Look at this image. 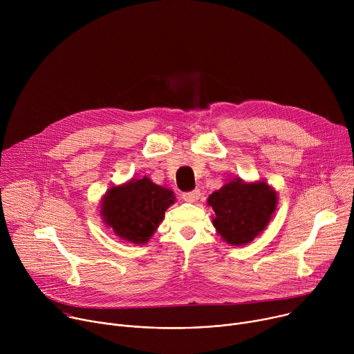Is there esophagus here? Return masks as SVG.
I'll list each match as a JSON object with an SVG mask.
<instances>
[{"instance_id": "esophagus-1", "label": "esophagus", "mask_w": 354, "mask_h": 354, "mask_svg": "<svg viewBox=\"0 0 354 354\" xmlns=\"http://www.w3.org/2000/svg\"><path fill=\"white\" fill-rule=\"evenodd\" d=\"M200 197V190L196 189V190H192V192H186L182 194V198L185 201H187V203H194V201H197Z\"/></svg>"}]
</instances>
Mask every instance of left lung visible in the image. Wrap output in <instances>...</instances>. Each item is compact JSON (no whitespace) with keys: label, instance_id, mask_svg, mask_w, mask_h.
<instances>
[{"label":"left lung","instance_id":"8db88e82","mask_svg":"<svg viewBox=\"0 0 354 354\" xmlns=\"http://www.w3.org/2000/svg\"><path fill=\"white\" fill-rule=\"evenodd\" d=\"M207 205L214 210L213 225L221 239L234 246L248 245L270 223L277 192L266 180L231 179L213 192Z\"/></svg>","mask_w":354,"mask_h":354}]
</instances>
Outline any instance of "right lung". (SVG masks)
I'll return each instance as SVG.
<instances>
[{"instance_id": "1", "label": "right lung", "mask_w": 354, "mask_h": 354, "mask_svg": "<svg viewBox=\"0 0 354 354\" xmlns=\"http://www.w3.org/2000/svg\"><path fill=\"white\" fill-rule=\"evenodd\" d=\"M176 201L171 189L149 178L111 186L100 198L99 216L122 241L144 245L154 235L165 212Z\"/></svg>"}]
</instances>
